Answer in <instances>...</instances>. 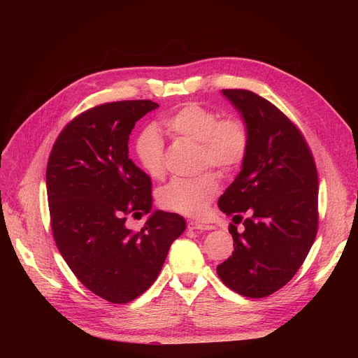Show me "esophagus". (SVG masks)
<instances>
[{"label": "esophagus", "instance_id": "1", "mask_svg": "<svg viewBox=\"0 0 358 358\" xmlns=\"http://www.w3.org/2000/svg\"><path fill=\"white\" fill-rule=\"evenodd\" d=\"M188 229L189 230H201V231H209L213 230L215 227L209 224H203V222H196V221H189L188 222Z\"/></svg>", "mask_w": 358, "mask_h": 358}]
</instances>
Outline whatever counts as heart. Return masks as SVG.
<instances>
[{
    "label": "heart",
    "mask_w": 358,
    "mask_h": 358,
    "mask_svg": "<svg viewBox=\"0 0 358 358\" xmlns=\"http://www.w3.org/2000/svg\"><path fill=\"white\" fill-rule=\"evenodd\" d=\"M171 134L200 145L203 167H215L230 173L242 166L249 150V131L239 117H224L199 103H188L170 113L162 121ZM138 164L152 179L164 176V143L154 128L140 134L136 143ZM220 185L215 175L194 179H173L159 191L162 208L188 216H200L218 194Z\"/></svg>",
    "instance_id": "1"
}]
</instances>
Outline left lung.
Masks as SVG:
<instances>
[{
    "label": "left lung",
    "instance_id": "1",
    "mask_svg": "<svg viewBox=\"0 0 358 358\" xmlns=\"http://www.w3.org/2000/svg\"><path fill=\"white\" fill-rule=\"evenodd\" d=\"M249 131L239 175L221 196L233 216L234 251L216 267L230 289L262 299L282 288L305 262L318 230V175L308 143L276 106L246 90H222Z\"/></svg>",
    "mask_w": 358,
    "mask_h": 358
}]
</instances>
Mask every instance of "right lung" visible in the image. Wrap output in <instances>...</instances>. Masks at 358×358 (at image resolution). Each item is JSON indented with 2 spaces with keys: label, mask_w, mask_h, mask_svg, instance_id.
Here are the masks:
<instances>
[{
  "label": "right lung",
  "mask_w": 358,
  "mask_h": 358,
  "mask_svg": "<svg viewBox=\"0 0 358 358\" xmlns=\"http://www.w3.org/2000/svg\"><path fill=\"white\" fill-rule=\"evenodd\" d=\"M157 107L150 100H131L86 110L62 129L48 161L57 246L76 278L110 303L143 294L187 227L178 213L152 210V182L128 158L136 122ZM146 213L142 232L126 229L128 214Z\"/></svg>",
  "instance_id": "right-lung-1"
}]
</instances>
